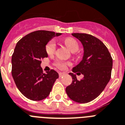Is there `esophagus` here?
<instances>
[{
  "label": "esophagus",
  "instance_id": "esophagus-1",
  "mask_svg": "<svg viewBox=\"0 0 125 125\" xmlns=\"http://www.w3.org/2000/svg\"><path fill=\"white\" fill-rule=\"evenodd\" d=\"M65 75V73H59V77L61 78V77H62L63 76H64Z\"/></svg>",
  "mask_w": 125,
  "mask_h": 125
}]
</instances>
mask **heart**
Wrapping results in <instances>:
<instances>
[{
    "label": "heart",
    "mask_w": 125,
    "mask_h": 125,
    "mask_svg": "<svg viewBox=\"0 0 125 125\" xmlns=\"http://www.w3.org/2000/svg\"><path fill=\"white\" fill-rule=\"evenodd\" d=\"M64 43L65 45L68 47L71 52H74L78 51L79 49V44L78 42L73 38H67L65 39ZM56 50V43L54 40H51L46 45V52L47 53L51 55L55 52ZM67 63L62 62L60 61H58L56 62V65L61 69H64L66 67Z\"/></svg>",
    "instance_id": "1"
}]
</instances>
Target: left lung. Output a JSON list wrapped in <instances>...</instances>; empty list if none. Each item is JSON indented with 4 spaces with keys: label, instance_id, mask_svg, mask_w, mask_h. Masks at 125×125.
Wrapping results in <instances>:
<instances>
[{
    "label": "left lung",
    "instance_id": "8db88e82",
    "mask_svg": "<svg viewBox=\"0 0 125 125\" xmlns=\"http://www.w3.org/2000/svg\"><path fill=\"white\" fill-rule=\"evenodd\" d=\"M82 42L83 59L73 67V72L84 77L78 80L74 73H69L73 82L66 87V93L74 101L86 103L96 99L105 89L111 78L112 58L108 49L95 36L86 33H73Z\"/></svg>",
    "mask_w": 125,
    "mask_h": 125
}]
</instances>
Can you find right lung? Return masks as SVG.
I'll return each instance as SVG.
<instances>
[{"mask_svg":"<svg viewBox=\"0 0 125 125\" xmlns=\"http://www.w3.org/2000/svg\"><path fill=\"white\" fill-rule=\"evenodd\" d=\"M52 31L39 30L27 34L17 42L12 55V76L20 92L28 99L40 101L49 95L58 74L51 70L43 73L41 60L47 58V43L54 36Z\"/></svg>","mask_w":125,"mask_h":125,"instance_id":"add662e5","label":"right lung"}]
</instances>
